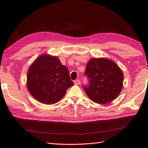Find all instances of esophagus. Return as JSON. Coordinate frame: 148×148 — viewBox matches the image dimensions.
I'll return each instance as SVG.
<instances>
[{"mask_svg": "<svg viewBox=\"0 0 148 148\" xmlns=\"http://www.w3.org/2000/svg\"><path fill=\"white\" fill-rule=\"evenodd\" d=\"M80 83V80L79 79H77L74 81V84L75 85H79Z\"/></svg>", "mask_w": 148, "mask_h": 148, "instance_id": "34e87169", "label": "esophagus"}]
</instances>
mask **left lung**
<instances>
[{
  "label": "left lung",
  "mask_w": 148,
  "mask_h": 148,
  "mask_svg": "<svg viewBox=\"0 0 148 148\" xmlns=\"http://www.w3.org/2000/svg\"><path fill=\"white\" fill-rule=\"evenodd\" d=\"M85 75L88 83L83 85L86 94L95 103L105 104L114 100L122 90L123 75L119 66L106 58L91 59Z\"/></svg>",
  "instance_id": "8db88e82"
}]
</instances>
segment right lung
<instances>
[{
  "instance_id": "1",
  "label": "right lung",
  "mask_w": 148,
  "mask_h": 148,
  "mask_svg": "<svg viewBox=\"0 0 148 148\" xmlns=\"http://www.w3.org/2000/svg\"><path fill=\"white\" fill-rule=\"evenodd\" d=\"M73 85L68 69L61 65L57 57L39 56L28 70V91L34 98L43 103H57Z\"/></svg>"
}]
</instances>
